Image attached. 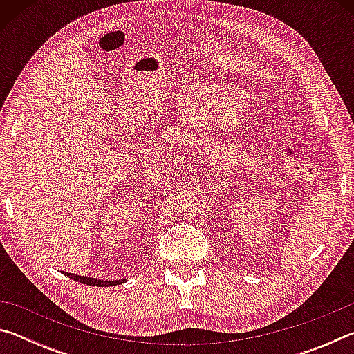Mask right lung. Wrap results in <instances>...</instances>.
<instances>
[{
    "label": "right lung",
    "mask_w": 354,
    "mask_h": 354,
    "mask_svg": "<svg viewBox=\"0 0 354 354\" xmlns=\"http://www.w3.org/2000/svg\"><path fill=\"white\" fill-rule=\"evenodd\" d=\"M65 277H68L75 281H80L82 284L87 286H97V287H107V286H117L122 284L123 281H103V279H95V278H88V277H80V274H73V273H65Z\"/></svg>",
    "instance_id": "add662e5"
}]
</instances>
